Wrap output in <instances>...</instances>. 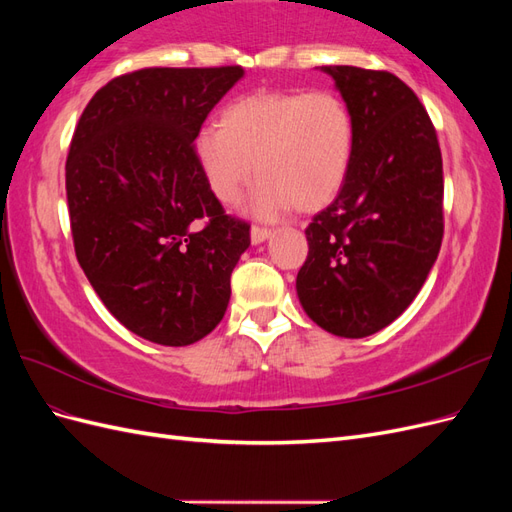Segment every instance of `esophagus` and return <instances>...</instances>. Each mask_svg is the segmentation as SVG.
Instances as JSON below:
<instances>
[{
	"instance_id": "esophagus-1",
	"label": "esophagus",
	"mask_w": 512,
	"mask_h": 512,
	"mask_svg": "<svg viewBox=\"0 0 512 512\" xmlns=\"http://www.w3.org/2000/svg\"><path fill=\"white\" fill-rule=\"evenodd\" d=\"M271 235V228H267V226H252V243H262V241H265L267 237Z\"/></svg>"
}]
</instances>
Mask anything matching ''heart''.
<instances>
[{
  "label": "heart",
  "instance_id": "b5f03b06",
  "mask_svg": "<svg viewBox=\"0 0 512 512\" xmlns=\"http://www.w3.org/2000/svg\"><path fill=\"white\" fill-rule=\"evenodd\" d=\"M354 151V119L331 89L265 91L224 108L205 126L194 153L211 194L235 205L256 175L254 211L273 218L294 205L316 211L342 190Z\"/></svg>",
  "mask_w": 512,
  "mask_h": 512
}]
</instances>
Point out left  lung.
Returning <instances> with one entry per match:
<instances>
[{
    "instance_id": "1",
    "label": "left lung",
    "mask_w": 512,
    "mask_h": 512,
    "mask_svg": "<svg viewBox=\"0 0 512 512\" xmlns=\"http://www.w3.org/2000/svg\"><path fill=\"white\" fill-rule=\"evenodd\" d=\"M354 119L348 177L305 228L299 301L339 337L384 329L414 301L444 237L436 128L414 91L386 70L324 66Z\"/></svg>"
}]
</instances>
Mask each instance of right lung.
Segmentation results:
<instances>
[{
	"label": "right lung",
	"instance_id": "1",
	"mask_svg": "<svg viewBox=\"0 0 512 512\" xmlns=\"http://www.w3.org/2000/svg\"><path fill=\"white\" fill-rule=\"evenodd\" d=\"M241 66L143 68L108 81L66 160L74 252L123 327L162 346L209 335L230 299L250 224L209 190L194 138Z\"/></svg>",
	"mask_w": 512,
	"mask_h": 512
}]
</instances>
